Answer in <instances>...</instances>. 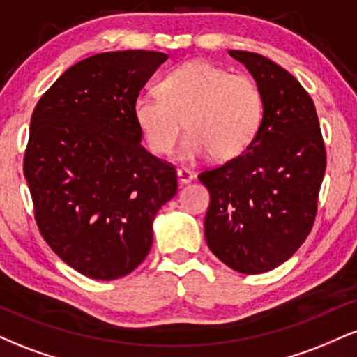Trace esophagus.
<instances>
[{
    "instance_id": "obj_1",
    "label": "esophagus",
    "mask_w": 357,
    "mask_h": 357,
    "mask_svg": "<svg viewBox=\"0 0 357 357\" xmlns=\"http://www.w3.org/2000/svg\"><path fill=\"white\" fill-rule=\"evenodd\" d=\"M178 179L183 184L191 183L192 179H195V174H192V171L188 169V167H179V169H178Z\"/></svg>"
}]
</instances>
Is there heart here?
Here are the masks:
<instances>
[{"instance_id": "obj_1", "label": "heart", "mask_w": 357, "mask_h": 357, "mask_svg": "<svg viewBox=\"0 0 357 357\" xmlns=\"http://www.w3.org/2000/svg\"><path fill=\"white\" fill-rule=\"evenodd\" d=\"M158 96L134 102V119L149 151L167 155L184 137V161L211 154L227 161L243 153L264 119L260 89L247 75L230 73L208 61H188L159 80Z\"/></svg>"}]
</instances>
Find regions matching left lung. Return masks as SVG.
Returning a JSON list of instances; mask_svg holds the SVG:
<instances>
[{"label": "left lung", "mask_w": 357, "mask_h": 357, "mask_svg": "<svg viewBox=\"0 0 357 357\" xmlns=\"http://www.w3.org/2000/svg\"><path fill=\"white\" fill-rule=\"evenodd\" d=\"M252 73L264 119L243 154L199 173L210 191L204 238L225 265L247 275L289 260L312 230L326 173V146L314 102L275 61L230 50Z\"/></svg>", "instance_id": "8db88e82"}]
</instances>
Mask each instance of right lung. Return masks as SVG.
<instances>
[{
	"label": "right lung",
	"mask_w": 357,
	"mask_h": 357,
	"mask_svg": "<svg viewBox=\"0 0 357 357\" xmlns=\"http://www.w3.org/2000/svg\"><path fill=\"white\" fill-rule=\"evenodd\" d=\"M161 52L97 53L56 79L31 116L23 173L48 247L93 280L142 264L155 213L178 191L173 165L147 153L134 102Z\"/></svg>",
	"instance_id": "add662e5"
}]
</instances>
